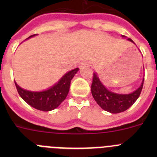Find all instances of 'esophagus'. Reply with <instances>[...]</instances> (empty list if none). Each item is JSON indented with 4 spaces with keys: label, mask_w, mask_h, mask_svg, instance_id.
<instances>
[{
    "label": "esophagus",
    "mask_w": 157,
    "mask_h": 157,
    "mask_svg": "<svg viewBox=\"0 0 157 157\" xmlns=\"http://www.w3.org/2000/svg\"><path fill=\"white\" fill-rule=\"evenodd\" d=\"M84 66H90V63L89 62H85V63H83V65H82V67H84Z\"/></svg>",
    "instance_id": "esophagus-1"
}]
</instances>
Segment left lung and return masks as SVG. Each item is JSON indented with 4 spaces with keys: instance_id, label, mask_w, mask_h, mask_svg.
I'll return each mask as SVG.
<instances>
[{
    "instance_id": "left-lung-1",
    "label": "left lung",
    "mask_w": 157,
    "mask_h": 157,
    "mask_svg": "<svg viewBox=\"0 0 157 157\" xmlns=\"http://www.w3.org/2000/svg\"><path fill=\"white\" fill-rule=\"evenodd\" d=\"M122 37L125 36H122ZM128 40L135 44L131 39H128ZM144 80V76L140 86L132 93L128 94H119L109 90L102 84L97 74L93 73L91 93L95 101L103 110L110 113H120L129 109L138 99L143 88Z\"/></svg>"
}]
</instances>
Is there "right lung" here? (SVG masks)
<instances>
[{
  "mask_svg": "<svg viewBox=\"0 0 157 157\" xmlns=\"http://www.w3.org/2000/svg\"><path fill=\"white\" fill-rule=\"evenodd\" d=\"M35 36L36 35L30 36L26 39ZM78 71L79 68H75L68 71L58 80V83L43 91L34 92L24 90L16 82L15 85L20 96L30 106L43 112H49L59 106L60 104L66 99L71 80Z\"/></svg>",
  "mask_w": 157,
  "mask_h": 157,
  "instance_id": "add662e5",
  "label": "right lung"
}]
</instances>
